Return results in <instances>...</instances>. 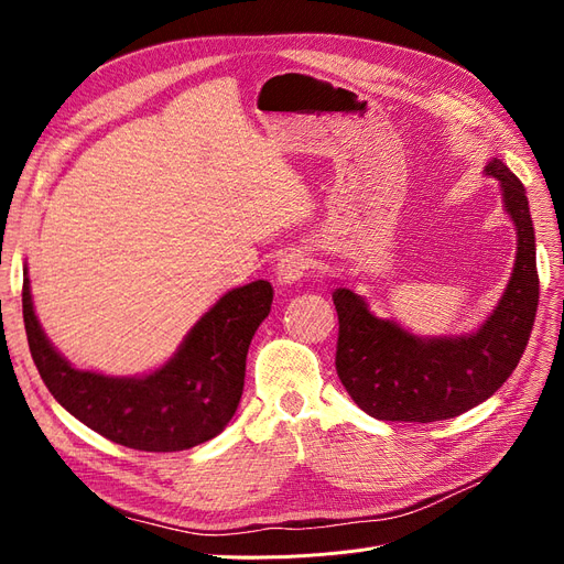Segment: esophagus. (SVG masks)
Masks as SVG:
<instances>
[{"mask_svg":"<svg viewBox=\"0 0 564 564\" xmlns=\"http://www.w3.org/2000/svg\"><path fill=\"white\" fill-rule=\"evenodd\" d=\"M305 270H308V256H305L299 249H294V251L284 253L282 259L278 261V265H275V280L282 286H292V284L303 280Z\"/></svg>","mask_w":564,"mask_h":564,"instance_id":"esophagus-1","label":"esophagus"}]
</instances>
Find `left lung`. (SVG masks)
Wrapping results in <instances>:
<instances>
[{
    "label": "left lung",
    "instance_id": "1",
    "mask_svg": "<svg viewBox=\"0 0 564 564\" xmlns=\"http://www.w3.org/2000/svg\"><path fill=\"white\" fill-rule=\"evenodd\" d=\"M485 174L501 185L518 253L497 308L473 334L416 336L373 315L352 289H334L338 379L373 419L431 423L464 414L506 383L527 348L539 305L532 214L524 185L501 160L491 158Z\"/></svg>",
    "mask_w": 564,
    "mask_h": 564
}]
</instances>
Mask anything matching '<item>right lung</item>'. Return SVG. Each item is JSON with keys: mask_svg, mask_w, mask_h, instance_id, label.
Instances as JSON below:
<instances>
[{"mask_svg": "<svg viewBox=\"0 0 564 564\" xmlns=\"http://www.w3.org/2000/svg\"><path fill=\"white\" fill-rule=\"evenodd\" d=\"M270 303V282L237 286L195 322L162 367L143 377H108L73 367L51 344L23 268L25 334L48 392L98 435L141 452H183L224 433L240 404L247 352Z\"/></svg>", "mask_w": 564, "mask_h": 564, "instance_id": "add662e5", "label": "right lung"}]
</instances>
